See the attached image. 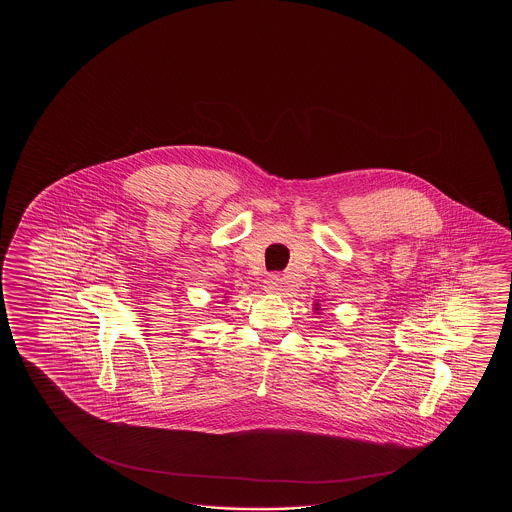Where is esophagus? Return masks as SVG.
I'll use <instances>...</instances> for the list:
<instances>
[{
  "mask_svg": "<svg viewBox=\"0 0 512 512\" xmlns=\"http://www.w3.org/2000/svg\"><path fill=\"white\" fill-rule=\"evenodd\" d=\"M282 278L278 276V274H271V276H267L265 278V282H263V289L267 291V293H280L282 291Z\"/></svg>",
  "mask_w": 512,
  "mask_h": 512,
  "instance_id": "obj_1",
  "label": "esophagus"
}]
</instances>
